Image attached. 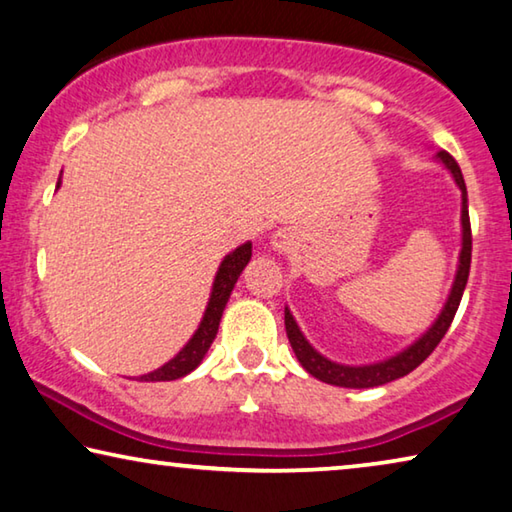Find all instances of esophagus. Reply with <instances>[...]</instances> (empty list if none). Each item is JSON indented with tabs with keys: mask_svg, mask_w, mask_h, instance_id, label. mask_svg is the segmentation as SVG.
Wrapping results in <instances>:
<instances>
[{
	"mask_svg": "<svg viewBox=\"0 0 512 512\" xmlns=\"http://www.w3.org/2000/svg\"><path fill=\"white\" fill-rule=\"evenodd\" d=\"M271 243H273L275 250H289V246H291V234H289L287 230H278V232L273 234Z\"/></svg>",
	"mask_w": 512,
	"mask_h": 512,
	"instance_id": "obj_1",
	"label": "esophagus"
}]
</instances>
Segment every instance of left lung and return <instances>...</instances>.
I'll return each instance as SVG.
<instances>
[{"label":"left lung","instance_id":"8db88e82","mask_svg":"<svg viewBox=\"0 0 512 512\" xmlns=\"http://www.w3.org/2000/svg\"><path fill=\"white\" fill-rule=\"evenodd\" d=\"M437 159H440L442 164L451 170L453 180H456V184L462 191V216H460L462 250H460L456 280H453L451 294H449V300H446L442 314L437 316V321L417 339L415 344L405 348V351H401L399 355H394V358H389L385 362H376V364H364V367H348V364L330 362L328 358H323L321 353H316L312 344L303 337V332H300L298 323L294 321V316H291V312L285 307V328H287L289 344H291V348H294L298 362L303 364V369L307 373H312L314 378L323 380V383L337 385V387H353V389L378 387V385L392 383V380L408 376L412 369H417L419 364L435 351V346L442 342L446 330H449L453 316H456V312H458L462 291H465L467 278H469V264H472V225H469L467 186H465V180H462V170L458 166V161L444 150L437 152Z\"/></svg>","mask_w":512,"mask_h":512}]
</instances>
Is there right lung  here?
I'll use <instances>...</instances> for the list:
<instances>
[{"label":"right lung","instance_id":"right-lung-1","mask_svg":"<svg viewBox=\"0 0 512 512\" xmlns=\"http://www.w3.org/2000/svg\"><path fill=\"white\" fill-rule=\"evenodd\" d=\"M250 255H253V243L250 241L243 243V246H239L237 250H232L230 255H225L221 266H218V273H216V280L212 287V296H209L207 310H205V316H202L196 335L186 342V346L175 355L173 360H168L164 367H159L157 371L145 373V376H141L139 380H143V383L177 380L198 367L202 358H205V353L209 351V346H212V342H214V337L218 332V323H221V316H223V310L227 305V298H230L234 285H237L241 271L246 269V264L250 262Z\"/></svg>","mask_w":512,"mask_h":512}]
</instances>
